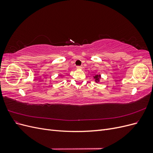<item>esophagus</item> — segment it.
I'll return each instance as SVG.
<instances>
[{"mask_svg": "<svg viewBox=\"0 0 153 153\" xmlns=\"http://www.w3.org/2000/svg\"><path fill=\"white\" fill-rule=\"evenodd\" d=\"M76 68L78 69H84V67H83V66H77L76 67Z\"/></svg>", "mask_w": 153, "mask_h": 153, "instance_id": "esophagus-1", "label": "esophagus"}]
</instances>
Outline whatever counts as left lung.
Wrapping results in <instances>:
<instances>
[{
    "label": "left lung",
    "instance_id": "1",
    "mask_svg": "<svg viewBox=\"0 0 153 153\" xmlns=\"http://www.w3.org/2000/svg\"><path fill=\"white\" fill-rule=\"evenodd\" d=\"M101 78V76L100 74H99V75H96L95 76H93V78L94 79V82H96V83L100 82Z\"/></svg>",
    "mask_w": 153,
    "mask_h": 153
}]
</instances>
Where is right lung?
<instances>
[{
  "label": "right lung",
  "mask_w": 153,
  "mask_h": 153,
  "mask_svg": "<svg viewBox=\"0 0 153 153\" xmlns=\"http://www.w3.org/2000/svg\"><path fill=\"white\" fill-rule=\"evenodd\" d=\"M61 76H62V75H61Z\"/></svg>",
  "instance_id": "1"
}]
</instances>
